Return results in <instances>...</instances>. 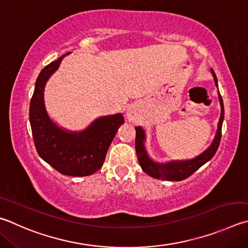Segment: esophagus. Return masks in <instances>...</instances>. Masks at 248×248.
<instances>
[{
  "mask_svg": "<svg viewBox=\"0 0 248 248\" xmlns=\"http://www.w3.org/2000/svg\"><path fill=\"white\" fill-rule=\"evenodd\" d=\"M128 118L129 119H132L133 118V112H131V110H130V111H128Z\"/></svg>",
  "mask_w": 248,
  "mask_h": 248,
  "instance_id": "34e87169",
  "label": "esophagus"
}]
</instances>
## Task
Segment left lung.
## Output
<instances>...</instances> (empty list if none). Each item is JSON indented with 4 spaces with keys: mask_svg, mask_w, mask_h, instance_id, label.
Returning a JSON list of instances; mask_svg holds the SVG:
<instances>
[{
    "mask_svg": "<svg viewBox=\"0 0 248 248\" xmlns=\"http://www.w3.org/2000/svg\"><path fill=\"white\" fill-rule=\"evenodd\" d=\"M211 74L215 80L216 85L218 87V80L216 77L215 71L211 69ZM220 105H221V115H220V119L218 123V129L216 132V137L214 139L211 145L207 148V150L202 153L195 158L190 160H172L166 164H159L155 163L147 155L145 145V132L141 127L136 128V151L138 155L139 164L141 165V168L144 172L147 173L151 177L159 180H167V181H182V180L186 179L195 172L197 169H200L202 165L206 164L207 161L213 158L214 155L217 152L220 140H221V129H222V123L224 118V109H223V102L222 97L220 95V92H218Z\"/></svg>",
    "mask_w": 248,
    "mask_h": 248,
    "instance_id": "8db88e82",
    "label": "left lung"
}]
</instances>
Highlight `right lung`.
Masks as SVG:
<instances>
[{
    "label": "right lung",
    "instance_id": "add662e5",
    "mask_svg": "<svg viewBox=\"0 0 248 248\" xmlns=\"http://www.w3.org/2000/svg\"><path fill=\"white\" fill-rule=\"evenodd\" d=\"M64 56L40 73L30 101L29 120L39 156L62 174L85 177L104 164L107 150L124 119L121 114L101 117L81 132L67 131L53 123L44 105V87Z\"/></svg>",
    "mask_w": 248,
    "mask_h": 248
}]
</instances>
